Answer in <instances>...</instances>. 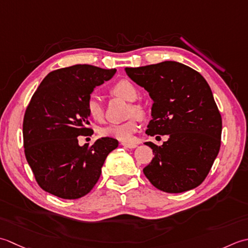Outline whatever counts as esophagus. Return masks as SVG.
Wrapping results in <instances>:
<instances>
[{
	"label": "esophagus",
	"mask_w": 248,
	"mask_h": 248,
	"mask_svg": "<svg viewBox=\"0 0 248 248\" xmlns=\"http://www.w3.org/2000/svg\"><path fill=\"white\" fill-rule=\"evenodd\" d=\"M121 144H122V145L124 146V148H127V149H135L136 146H137V144H136V143H127V142H122V143H121Z\"/></svg>",
	"instance_id": "obj_1"
}]
</instances>
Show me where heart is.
<instances>
[{
	"label": "heart",
	"mask_w": 248,
	"mask_h": 248,
	"mask_svg": "<svg viewBox=\"0 0 248 248\" xmlns=\"http://www.w3.org/2000/svg\"><path fill=\"white\" fill-rule=\"evenodd\" d=\"M111 93L123 98L127 102H133L128 108V117L143 118L145 109L141 104L135 103L139 97V91L137 87L129 80H120L111 87ZM87 110L91 118L95 121H102L104 119V106L97 95H91L87 100ZM138 130V121L136 118L130 119L127 122L121 124H108L99 129V135L103 137H110L123 142H128L133 140L134 134Z\"/></svg>",
	"instance_id": "heart-1"
}]
</instances>
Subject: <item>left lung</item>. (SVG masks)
<instances>
[{"mask_svg": "<svg viewBox=\"0 0 248 248\" xmlns=\"http://www.w3.org/2000/svg\"><path fill=\"white\" fill-rule=\"evenodd\" d=\"M125 72L153 99V119L145 133L169 137L160 146L145 142L154 157L144 175L166 193L199 186L220 148L221 117L210 85L195 69L174 61L126 67Z\"/></svg>", "mask_w": 248, "mask_h": 248, "instance_id": "8db88e82", "label": "left lung"}]
</instances>
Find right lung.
Here are the masks:
<instances>
[{
	"label": "right lung",
	"mask_w": 248,
	"mask_h": 248,
	"mask_svg": "<svg viewBox=\"0 0 248 248\" xmlns=\"http://www.w3.org/2000/svg\"><path fill=\"white\" fill-rule=\"evenodd\" d=\"M117 69L78 64L49 73L40 82L23 119L24 154L37 184L63 199H78L97 183L108 154L118 140L105 137L93 145L78 144L88 127L87 100L95 87Z\"/></svg>",
	"instance_id": "1"
}]
</instances>
